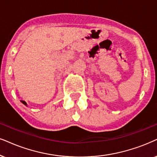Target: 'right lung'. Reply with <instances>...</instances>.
Masks as SVG:
<instances>
[{
	"instance_id": "right-lung-1",
	"label": "right lung",
	"mask_w": 157,
	"mask_h": 157,
	"mask_svg": "<svg viewBox=\"0 0 157 157\" xmlns=\"http://www.w3.org/2000/svg\"><path fill=\"white\" fill-rule=\"evenodd\" d=\"M22 103H23V104H24V105H26V106H27V104H26V101H22Z\"/></svg>"
}]
</instances>
